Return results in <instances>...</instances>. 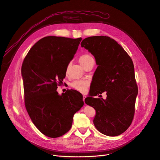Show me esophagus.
<instances>
[{
	"mask_svg": "<svg viewBox=\"0 0 160 160\" xmlns=\"http://www.w3.org/2000/svg\"><path fill=\"white\" fill-rule=\"evenodd\" d=\"M86 97H86V95H83V101L84 102V99H85Z\"/></svg>",
	"mask_w": 160,
	"mask_h": 160,
	"instance_id": "esophagus-1",
	"label": "esophagus"
}]
</instances>
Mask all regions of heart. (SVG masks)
<instances>
[{"label":"heart","mask_w":160,"mask_h":160,"mask_svg":"<svg viewBox=\"0 0 160 160\" xmlns=\"http://www.w3.org/2000/svg\"><path fill=\"white\" fill-rule=\"evenodd\" d=\"M93 58L88 54H84L81 55L79 59V61L80 64L84 67L85 65H87L89 61L91 60H93ZM89 85L88 81H86V80H78V81H75L71 83L70 86L71 87L73 88L74 90L79 91L80 92H84L86 90H87L88 87Z\"/></svg>","instance_id":"obj_1"}]
</instances>
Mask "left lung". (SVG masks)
I'll return each mask as SVG.
<instances>
[{"label":"left lung","instance_id":"left-lung-1","mask_svg":"<svg viewBox=\"0 0 160 160\" xmlns=\"http://www.w3.org/2000/svg\"><path fill=\"white\" fill-rule=\"evenodd\" d=\"M95 58V78L90 97L84 102L95 109L93 124L101 133L115 137L131 124L138 87L132 61L122 47L106 36H90L81 43ZM106 91L107 99L94 98Z\"/></svg>","mask_w":160,"mask_h":160}]
</instances>
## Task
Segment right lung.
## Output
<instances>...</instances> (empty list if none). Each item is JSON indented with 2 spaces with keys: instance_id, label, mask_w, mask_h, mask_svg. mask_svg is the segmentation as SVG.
Returning <instances> with one entry per match:
<instances>
[{
  "instance_id": "1",
  "label": "right lung",
  "mask_w": 160,
  "mask_h": 160,
  "mask_svg": "<svg viewBox=\"0 0 160 160\" xmlns=\"http://www.w3.org/2000/svg\"><path fill=\"white\" fill-rule=\"evenodd\" d=\"M81 40L46 36L32 47L22 63L27 112L35 126L48 137L57 138L67 132L73 115L84 104L76 90L61 95L56 91Z\"/></svg>"
}]
</instances>
